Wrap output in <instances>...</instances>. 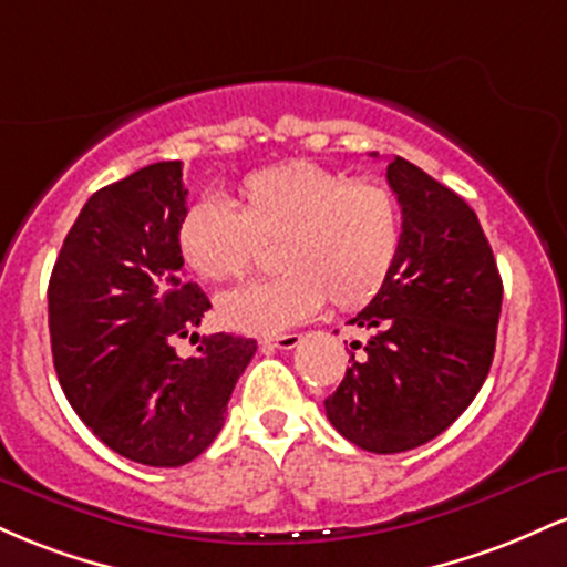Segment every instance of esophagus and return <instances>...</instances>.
Masks as SVG:
<instances>
[{"label":"esophagus","instance_id":"34e87169","mask_svg":"<svg viewBox=\"0 0 567 567\" xmlns=\"http://www.w3.org/2000/svg\"><path fill=\"white\" fill-rule=\"evenodd\" d=\"M298 343H301V336L298 333H285V336H277V338H264V347H271V349H296Z\"/></svg>","mask_w":567,"mask_h":567}]
</instances>
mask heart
I'll list each match as a JSON object with an SVG mask.
<instances>
[{
	"label": "heart",
	"mask_w": 567,
	"mask_h": 567,
	"mask_svg": "<svg viewBox=\"0 0 567 567\" xmlns=\"http://www.w3.org/2000/svg\"><path fill=\"white\" fill-rule=\"evenodd\" d=\"M277 243L282 275L218 298L220 322L239 333H277L306 320L328 296L357 309L386 285L400 252V207L379 181H349L315 162L258 171L239 184L237 210L199 197L178 224L188 269L210 282L239 279L258 245Z\"/></svg>",
	"instance_id": "1"
}]
</instances>
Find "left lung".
<instances>
[{
	"mask_svg": "<svg viewBox=\"0 0 567 567\" xmlns=\"http://www.w3.org/2000/svg\"><path fill=\"white\" fill-rule=\"evenodd\" d=\"M386 181L402 207L400 252L351 320L373 333L365 357L351 354L324 400L330 424L370 453L413 451L470 408L491 370L504 296L483 226L458 194L402 157Z\"/></svg>",
	"mask_w": 567,
	"mask_h": 567,
	"instance_id": "left-lung-1",
	"label": "left lung"
}]
</instances>
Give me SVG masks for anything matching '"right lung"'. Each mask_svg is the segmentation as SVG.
Returning a JSON list of instances; mask_svg holds the SVG:
<instances>
[{"mask_svg": "<svg viewBox=\"0 0 567 567\" xmlns=\"http://www.w3.org/2000/svg\"><path fill=\"white\" fill-rule=\"evenodd\" d=\"M181 162H157L84 202L48 288L63 394L103 445L146 466H184L224 426L252 338L192 333L210 309L184 279ZM200 341L194 358L174 338Z\"/></svg>", "mask_w": 567, "mask_h": 567, "instance_id": "right-lung-1", "label": "right lung"}]
</instances>
